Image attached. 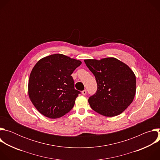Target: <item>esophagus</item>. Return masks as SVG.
I'll use <instances>...</instances> for the list:
<instances>
[{
	"label": "esophagus",
	"instance_id": "obj_1",
	"mask_svg": "<svg viewBox=\"0 0 160 160\" xmlns=\"http://www.w3.org/2000/svg\"><path fill=\"white\" fill-rule=\"evenodd\" d=\"M82 94L83 95H86L87 94V90H83V91H82Z\"/></svg>",
	"mask_w": 160,
	"mask_h": 160
}]
</instances>
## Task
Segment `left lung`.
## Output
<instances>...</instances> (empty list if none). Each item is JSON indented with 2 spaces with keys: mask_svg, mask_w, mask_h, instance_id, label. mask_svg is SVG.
<instances>
[{
  "mask_svg": "<svg viewBox=\"0 0 160 160\" xmlns=\"http://www.w3.org/2000/svg\"><path fill=\"white\" fill-rule=\"evenodd\" d=\"M84 62L98 84L96 94L88 100L91 108L108 117L120 115L135 95L136 78L133 71L115 58L85 59Z\"/></svg>",
  "mask_w": 160,
  "mask_h": 160,
  "instance_id": "left-lung-1",
  "label": "left lung"
}]
</instances>
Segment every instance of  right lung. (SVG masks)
<instances>
[{
	"mask_svg": "<svg viewBox=\"0 0 160 160\" xmlns=\"http://www.w3.org/2000/svg\"><path fill=\"white\" fill-rule=\"evenodd\" d=\"M82 64L61 54L40 59L32 69L28 81V96L43 116L55 119L73 108L80 92L74 88L72 74Z\"/></svg>",
	"mask_w": 160,
	"mask_h": 160,
	"instance_id": "add662e5",
	"label": "right lung"
}]
</instances>
